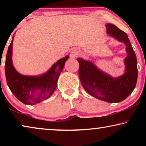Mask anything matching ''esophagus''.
<instances>
[{
    "label": "esophagus",
    "mask_w": 146,
    "mask_h": 146,
    "mask_svg": "<svg viewBox=\"0 0 146 146\" xmlns=\"http://www.w3.org/2000/svg\"><path fill=\"white\" fill-rule=\"evenodd\" d=\"M80 52L78 49V48H74L71 52V56H72V57L75 58V57L78 56L80 54Z\"/></svg>",
    "instance_id": "34e87169"
}]
</instances>
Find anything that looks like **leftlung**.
I'll use <instances>...</instances> for the list:
<instances>
[{"label":"left lung","mask_w":146,"mask_h":146,"mask_svg":"<svg viewBox=\"0 0 146 146\" xmlns=\"http://www.w3.org/2000/svg\"><path fill=\"white\" fill-rule=\"evenodd\" d=\"M106 27L110 36L126 46L124 74L114 78L99 70L90 61L78 58V75L82 85L89 94L100 100L116 103L128 97L135 88L137 79V59L127 34L111 24H107Z\"/></svg>","instance_id":"1"}]
</instances>
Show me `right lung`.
<instances>
[{
  "label": "right lung",
  "instance_id": "right-lung-1",
  "mask_svg": "<svg viewBox=\"0 0 146 146\" xmlns=\"http://www.w3.org/2000/svg\"><path fill=\"white\" fill-rule=\"evenodd\" d=\"M13 38L6 56L5 74L10 90L18 100L28 105H35L48 98L54 92L57 81L68 56L58 60L47 72L37 76L18 72L12 62Z\"/></svg>",
  "mask_w": 146,
  "mask_h": 146
}]
</instances>
